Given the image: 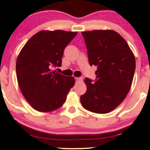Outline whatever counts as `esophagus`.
<instances>
[{"instance_id": "esophagus-1", "label": "esophagus", "mask_w": 150, "mask_h": 150, "mask_svg": "<svg viewBox=\"0 0 150 150\" xmlns=\"http://www.w3.org/2000/svg\"><path fill=\"white\" fill-rule=\"evenodd\" d=\"M82 77H75V81H76V82H82Z\"/></svg>"}]
</instances>
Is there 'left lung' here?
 <instances>
[{
  "label": "left lung",
  "instance_id": "left-lung-1",
  "mask_svg": "<svg viewBox=\"0 0 150 150\" xmlns=\"http://www.w3.org/2000/svg\"><path fill=\"white\" fill-rule=\"evenodd\" d=\"M89 65H96V80L85 78L87 91L80 97L85 109L97 113L113 111L127 96L135 70L133 53L113 30L82 32Z\"/></svg>",
  "mask_w": 150,
  "mask_h": 150
}]
</instances>
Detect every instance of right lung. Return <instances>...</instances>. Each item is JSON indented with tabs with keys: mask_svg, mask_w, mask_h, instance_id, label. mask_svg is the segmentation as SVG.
Instances as JSON below:
<instances>
[{
	"mask_svg": "<svg viewBox=\"0 0 150 150\" xmlns=\"http://www.w3.org/2000/svg\"><path fill=\"white\" fill-rule=\"evenodd\" d=\"M77 34L40 31L20 51L16 63L18 85L26 100L37 111L49 112L61 107L75 85L73 77L65 76L53 68L61 66L65 48Z\"/></svg>",
	"mask_w": 150,
	"mask_h": 150,
	"instance_id": "1",
	"label": "right lung"
}]
</instances>
